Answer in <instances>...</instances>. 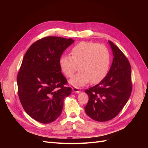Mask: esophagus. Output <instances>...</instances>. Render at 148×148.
<instances>
[{"mask_svg": "<svg viewBox=\"0 0 148 148\" xmlns=\"http://www.w3.org/2000/svg\"><path fill=\"white\" fill-rule=\"evenodd\" d=\"M72 89H73V90L74 92H76V93H79V92H80V90H79V89L78 88H77V87H73V88H72Z\"/></svg>", "mask_w": 148, "mask_h": 148, "instance_id": "obj_1", "label": "esophagus"}]
</instances>
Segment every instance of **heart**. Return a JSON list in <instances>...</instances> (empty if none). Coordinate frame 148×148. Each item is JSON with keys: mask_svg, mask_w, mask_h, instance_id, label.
Wrapping results in <instances>:
<instances>
[{"mask_svg": "<svg viewBox=\"0 0 148 148\" xmlns=\"http://www.w3.org/2000/svg\"><path fill=\"white\" fill-rule=\"evenodd\" d=\"M71 56H62L59 60L62 71L68 78L78 70L80 72L69 81L80 87L91 82L97 83L107 75L110 64V54L104 45L92 42H81L71 50Z\"/></svg>", "mask_w": 148, "mask_h": 148, "instance_id": "b5f03b06", "label": "heart"}]
</instances>
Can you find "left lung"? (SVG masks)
<instances>
[{
  "label": "left lung",
  "instance_id": "obj_1",
  "mask_svg": "<svg viewBox=\"0 0 148 148\" xmlns=\"http://www.w3.org/2000/svg\"><path fill=\"white\" fill-rule=\"evenodd\" d=\"M108 42L114 56L109 71L99 83L85 90L89 97L85 112L98 122L115 118L127 103L132 91L130 62L117 46L110 41Z\"/></svg>",
  "mask_w": 148,
  "mask_h": 148
}]
</instances>
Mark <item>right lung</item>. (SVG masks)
<instances>
[{"mask_svg": "<svg viewBox=\"0 0 148 148\" xmlns=\"http://www.w3.org/2000/svg\"><path fill=\"white\" fill-rule=\"evenodd\" d=\"M74 41L58 36L40 39L30 46L23 58L17 81L20 103L35 121L49 123L60 114L64 98L72 89L61 73L59 60Z\"/></svg>", "mask_w": 148, "mask_h": 148, "instance_id": "add662e5", "label": "right lung"}]
</instances>
